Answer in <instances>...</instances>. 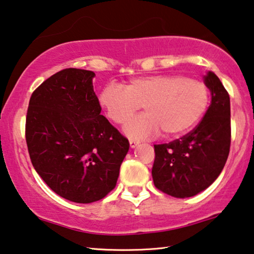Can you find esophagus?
I'll use <instances>...</instances> for the list:
<instances>
[{
  "label": "esophagus",
  "instance_id": "34e87169",
  "mask_svg": "<svg viewBox=\"0 0 254 254\" xmlns=\"http://www.w3.org/2000/svg\"><path fill=\"white\" fill-rule=\"evenodd\" d=\"M130 147L131 148H134V147H137L139 145V141L138 140H134V139H130Z\"/></svg>",
  "mask_w": 254,
  "mask_h": 254
}]
</instances>
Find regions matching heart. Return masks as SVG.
I'll return each instance as SVG.
<instances>
[{
  "instance_id": "heart-1",
  "label": "heart",
  "mask_w": 254,
  "mask_h": 254,
  "mask_svg": "<svg viewBox=\"0 0 254 254\" xmlns=\"http://www.w3.org/2000/svg\"><path fill=\"white\" fill-rule=\"evenodd\" d=\"M99 103L108 119L124 124L143 105L145 114L128 122L124 131L131 138L180 137L200 120L209 105V89L203 82L179 74H161L131 79L127 86L106 84Z\"/></svg>"
}]
</instances>
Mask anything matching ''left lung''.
<instances>
[{
	"mask_svg": "<svg viewBox=\"0 0 254 254\" xmlns=\"http://www.w3.org/2000/svg\"><path fill=\"white\" fill-rule=\"evenodd\" d=\"M204 81L212 101L198 126L171 142L154 145V185L173 197H191L206 189L220 175L229 155V94L212 71Z\"/></svg>",
	"mask_w": 254,
	"mask_h": 254,
	"instance_id": "1",
	"label": "left lung"
}]
</instances>
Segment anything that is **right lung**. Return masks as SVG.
Returning <instances> with one entry per match:
<instances>
[{"label": "right lung", "instance_id": "obj_1", "mask_svg": "<svg viewBox=\"0 0 254 254\" xmlns=\"http://www.w3.org/2000/svg\"><path fill=\"white\" fill-rule=\"evenodd\" d=\"M94 73L66 68L34 90L25 135L30 161L62 197L92 203L115 188L128 140L100 115Z\"/></svg>", "mask_w": 254, "mask_h": 254}]
</instances>
